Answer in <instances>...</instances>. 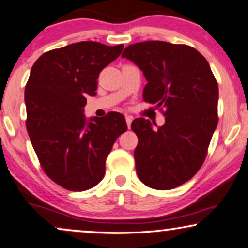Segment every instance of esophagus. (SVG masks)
<instances>
[{"instance_id": "34e87169", "label": "esophagus", "mask_w": 248, "mask_h": 248, "mask_svg": "<svg viewBox=\"0 0 248 248\" xmlns=\"http://www.w3.org/2000/svg\"><path fill=\"white\" fill-rule=\"evenodd\" d=\"M126 121H127V126H128V128H130L131 121H133V117H131V115H126Z\"/></svg>"}]
</instances>
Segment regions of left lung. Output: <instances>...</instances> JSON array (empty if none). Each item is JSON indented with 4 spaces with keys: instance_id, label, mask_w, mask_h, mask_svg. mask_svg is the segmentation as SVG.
Returning a JSON list of instances; mask_svg holds the SVG:
<instances>
[{
    "instance_id": "obj_1",
    "label": "left lung",
    "mask_w": 248,
    "mask_h": 248,
    "mask_svg": "<svg viewBox=\"0 0 248 248\" xmlns=\"http://www.w3.org/2000/svg\"><path fill=\"white\" fill-rule=\"evenodd\" d=\"M122 58L143 71L144 101L164 108L166 117L157 129L144 118L131 122L138 137L137 174L148 187L172 189L195 176L205 160L217 126V82L206 59L188 45L136 43L124 48Z\"/></svg>"
}]
</instances>
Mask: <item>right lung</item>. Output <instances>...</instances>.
I'll use <instances>...</instances> for the list:
<instances>
[{
    "instance_id": "obj_1",
    "label": "right lung",
    "mask_w": 248,
    "mask_h": 248,
    "mask_svg": "<svg viewBox=\"0 0 248 248\" xmlns=\"http://www.w3.org/2000/svg\"><path fill=\"white\" fill-rule=\"evenodd\" d=\"M124 45L79 42L41 55L25 88L27 131L44 172L68 190L82 191L103 179L105 160L127 130L118 112L86 119V96Z\"/></svg>"
}]
</instances>
